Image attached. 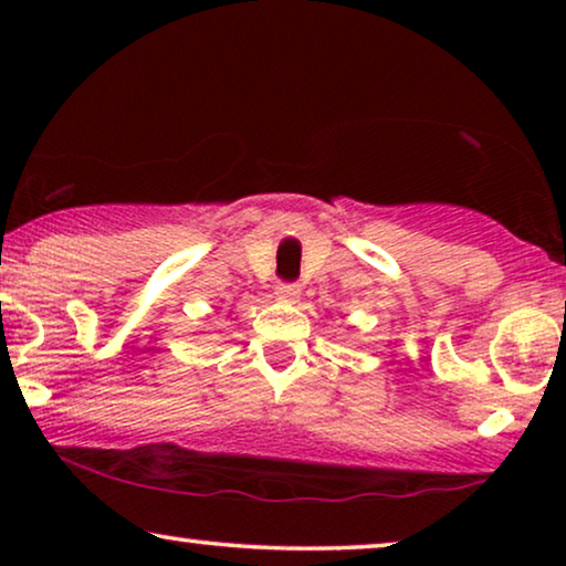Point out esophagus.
Returning <instances> with one entry per match:
<instances>
[{
	"label": "esophagus",
	"mask_w": 566,
	"mask_h": 566,
	"mask_svg": "<svg viewBox=\"0 0 566 566\" xmlns=\"http://www.w3.org/2000/svg\"><path fill=\"white\" fill-rule=\"evenodd\" d=\"M277 298L289 301V304H296V301L301 298V289L296 283H281L277 285Z\"/></svg>",
	"instance_id": "obj_1"
}]
</instances>
